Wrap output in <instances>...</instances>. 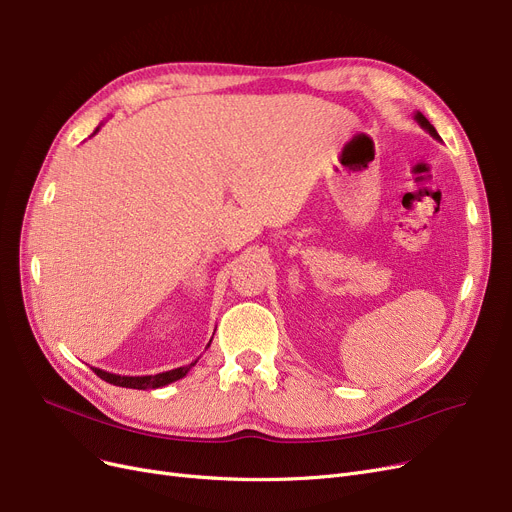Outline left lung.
I'll list each match as a JSON object with an SVG mask.
<instances>
[{
  "mask_svg": "<svg viewBox=\"0 0 512 512\" xmlns=\"http://www.w3.org/2000/svg\"><path fill=\"white\" fill-rule=\"evenodd\" d=\"M414 119H416V121H418V126H420V128H422V130H426V132H428V134H431V136H433V138H437V140H441V136H439V134H437V130H435V126H433V124H431V121H428V119H426V117H424V115H422V113H420V111H416V115H414Z\"/></svg>",
  "mask_w": 512,
  "mask_h": 512,
  "instance_id": "left-lung-1",
  "label": "left lung"
}]
</instances>
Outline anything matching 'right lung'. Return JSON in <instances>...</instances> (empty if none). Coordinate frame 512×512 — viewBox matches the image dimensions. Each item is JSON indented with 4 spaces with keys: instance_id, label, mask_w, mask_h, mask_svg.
Listing matches in <instances>:
<instances>
[{
    "instance_id": "obj_1",
    "label": "right lung",
    "mask_w": 512,
    "mask_h": 512,
    "mask_svg": "<svg viewBox=\"0 0 512 512\" xmlns=\"http://www.w3.org/2000/svg\"><path fill=\"white\" fill-rule=\"evenodd\" d=\"M100 130V126L94 130V134ZM212 342V340H210ZM208 342V346H210ZM206 346V349H208ZM199 359V357H197ZM191 361L189 365H182V367H176V370H170V372H161V374H151V376H121V374H111V372H105V370H98V367H92V372L102 378L109 384H115V386H124V388H138V391H147V388H161V386H168L180 378H185L191 367L197 363Z\"/></svg>"
}]
</instances>
